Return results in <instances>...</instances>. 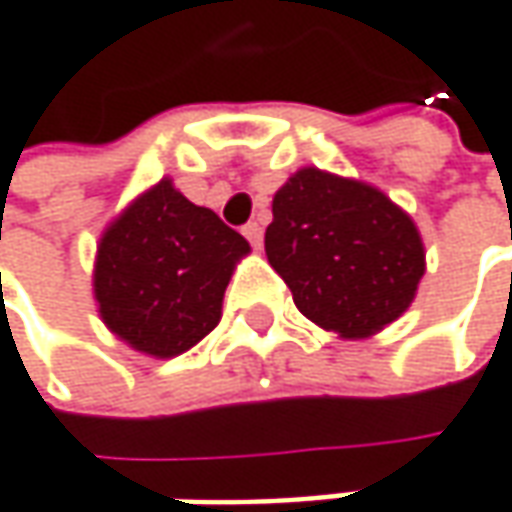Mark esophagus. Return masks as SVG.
Returning a JSON list of instances; mask_svg holds the SVG:
<instances>
[{
  "label": "esophagus",
  "mask_w": 512,
  "mask_h": 512,
  "mask_svg": "<svg viewBox=\"0 0 512 512\" xmlns=\"http://www.w3.org/2000/svg\"><path fill=\"white\" fill-rule=\"evenodd\" d=\"M243 234H246V240H249L255 249H260V243H263V226H260V223H246V226H243Z\"/></svg>",
  "instance_id": "obj_1"
}]
</instances>
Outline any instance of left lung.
Wrapping results in <instances>:
<instances>
[{"instance_id":"1","label":"left lung","mask_w":512,"mask_h":512,"mask_svg":"<svg viewBox=\"0 0 512 512\" xmlns=\"http://www.w3.org/2000/svg\"><path fill=\"white\" fill-rule=\"evenodd\" d=\"M263 243L295 307L345 339L403 316L426 272L420 231L400 205L318 167L298 170L275 194Z\"/></svg>"}]
</instances>
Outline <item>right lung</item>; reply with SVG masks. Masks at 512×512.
<instances>
[{
  "label": "right lung",
  "mask_w": 512,
  "mask_h": 512,
  "mask_svg": "<svg viewBox=\"0 0 512 512\" xmlns=\"http://www.w3.org/2000/svg\"><path fill=\"white\" fill-rule=\"evenodd\" d=\"M243 255V234L162 179L133 199L98 243V313L141 353L179 356L220 324L223 295Z\"/></svg>",
  "instance_id": "1"
}]
</instances>
